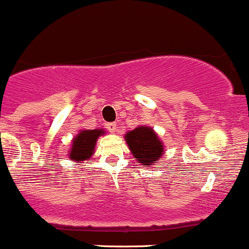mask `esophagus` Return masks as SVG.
<instances>
[{
    "instance_id": "34e87169",
    "label": "esophagus",
    "mask_w": 249,
    "mask_h": 249,
    "mask_svg": "<svg viewBox=\"0 0 249 249\" xmlns=\"http://www.w3.org/2000/svg\"><path fill=\"white\" fill-rule=\"evenodd\" d=\"M107 129H109L110 132H112V133L117 132V124H116V122H111V124H107Z\"/></svg>"
}]
</instances>
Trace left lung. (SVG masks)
Returning a JSON list of instances; mask_svg holds the SVG:
<instances>
[{
    "label": "left lung",
    "mask_w": 249,
    "mask_h": 249,
    "mask_svg": "<svg viewBox=\"0 0 249 249\" xmlns=\"http://www.w3.org/2000/svg\"><path fill=\"white\" fill-rule=\"evenodd\" d=\"M124 140L132 152L133 157L142 166L151 167L162 159L164 145L154 128L149 125H138L124 134Z\"/></svg>",
    "instance_id": "obj_1"
}]
</instances>
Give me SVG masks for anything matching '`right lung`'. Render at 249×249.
I'll return each mask as SVG.
<instances>
[{"label": "right lung", "mask_w": 249, "mask_h": 249, "mask_svg": "<svg viewBox=\"0 0 249 249\" xmlns=\"http://www.w3.org/2000/svg\"><path fill=\"white\" fill-rule=\"evenodd\" d=\"M107 134L104 128L98 129H81L76 137L71 140V149L69 151L70 161L76 163H82L83 161H89L94 154L98 138Z\"/></svg>", "instance_id": "1"}]
</instances>
